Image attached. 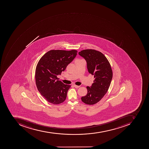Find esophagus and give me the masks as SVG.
<instances>
[{
    "mask_svg": "<svg viewBox=\"0 0 149 149\" xmlns=\"http://www.w3.org/2000/svg\"><path fill=\"white\" fill-rule=\"evenodd\" d=\"M73 86H74V87H75V88H79V87H80V86H77L76 85H73Z\"/></svg>",
    "mask_w": 149,
    "mask_h": 149,
    "instance_id": "esophagus-1",
    "label": "esophagus"
}]
</instances>
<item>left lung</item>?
Instances as JSON below:
<instances>
[{"mask_svg":"<svg viewBox=\"0 0 149 149\" xmlns=\"http://www.w3.org/2000/svg\"><path fill=\"white\" fill-rule=\"evenodd\" d=\"M79 55L86 61L89 73L94 75L93 83L87 86V93L82 97L81 101L87 105H93L99 102L108 91L111 80L112 71L105 55L94 49L83 50Z\"/></svg>","mask_w":149,"mask_h":149,"instance_id":"1","label":"left lung"}]
</instances>
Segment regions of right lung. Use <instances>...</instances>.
<instances>
[{
  "label": "right lung",
  "instance_id": "obj_1",
  "mask_svg": "<svg viewBox=\"0 0 149 149\" xmlns=\"http://www.w3.org/2000/svg\"><path fill=\"white\" fill-rule=\"evenodd\" d=\"M77 51L52 50L39 60L35 70L37 88L47 102L58 105L64 102L71 85L64 84L58 80L67 66L73 61Z\"/></svg>",
  "mask_w": 149,
  "mask_h": 149
}]
</instances>
